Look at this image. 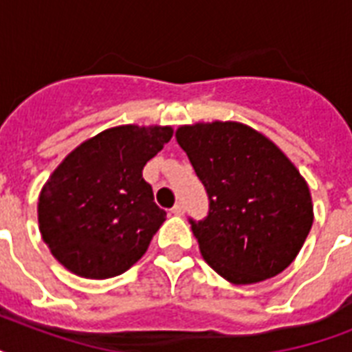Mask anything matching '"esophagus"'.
I'll use <instances>...</instances> for the list:
<instances>
[{"label": "esophagus", "mask_w": 352, "mask_h": 352, "mask_svg": "<svg viewBox=\"0 0 352 352\" xmlns=\"http://www.w3.org/2000/svg\"><path fill=\"white\" fill-rule=\"evenodd\" d=\"M171 214L173 215H184V204L177 203L173 208H171Z\"/></svg>", "instance_id": "1"}]
</instances>
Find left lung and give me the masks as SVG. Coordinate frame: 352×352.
Masks as SVG:
<instances>
[{
	"mask_svg": "<svg viewBox=\"0 0 352 352\" xmlns=\"http://www.w3.org/2000/svg\"><path fill=\"white\" fill-rule=\"evenodd\" d=\"M175 138L208 192V215L190 221L204 261L234 285L283 272L314 221L311 190L292 160L241 122H195Z\"/></svg>",
	"mask_w": 352,
	"mask_h": 352,
	"instance_id": "obj_1",
	"label": "left lung"
}]
</instances>
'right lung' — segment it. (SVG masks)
I'll return each instance as SVG.
<instances>
[{
	"mask_svg": "<svg viewBox=\"0 0 352 352\" xmlns=\"http://www.w3.org/2000/svg\"><path fill=\"white\" fill-rule=\"evenodd\" d=\"M171 126L109 127L76 146L47 179L38 199L41 239L69 272L120 276L146 254L166 212L142 170Z\"/></svg>",
	"mask_w": 352,
	"mask_h": 352,
	"instance_id": "obj_1",
	"label": "right lung"
}]
</instances>
